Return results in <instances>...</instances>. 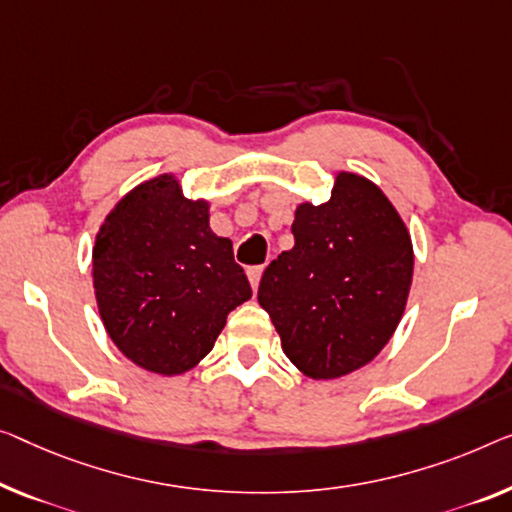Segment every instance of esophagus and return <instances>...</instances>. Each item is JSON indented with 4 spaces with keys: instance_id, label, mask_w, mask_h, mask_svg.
I'll return each mask as SVG.
<instances>
[{
    "instance_id": "1",
    "label": "esophagus",
    "mask_w": 512,
    "mask_h": 512,
    "mask_svg": "<svg viewBox=\"0 0 512 512\" xmlns=\"http://www.w3.org/2000/svg\"><path fill=\"white\" fill-rule=\"evenodd\" d=\"M262 273H264V266H250V269H248L250 287H253V289L259 287V280H262Z\"/></svg>"
}]
</instances>
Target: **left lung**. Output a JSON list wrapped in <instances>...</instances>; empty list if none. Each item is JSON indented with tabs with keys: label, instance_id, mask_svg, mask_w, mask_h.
<instances>
[{
	"label": "left lung",
	"instance_id": "left-lung-1",
	"mask_svg": "<svg viewBox=\"0 0 512 512\" xmlns=\"http://www.w3.org/2000/svg\"><path fill=\"white\" fill-rule=\"evenodd\" d=\"M292 234L294 246L266 266L257 301L305 377H345L398 329L414 278L411 234L375 181L345 170L329 202L296 207Z\"/></svg>",
	"mask_w": 512,
	"mask_h": 512
}]
</instances>
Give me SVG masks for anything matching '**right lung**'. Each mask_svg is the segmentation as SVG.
<instances>
[{"mask_svg":"<svg viewBox=\"0 0 512 512\" xmlns=\"http://www.w3.org/2000/svg\"><path fill=\"white\" fill-rule=\"evenodd\" d=\"M209 209L183 195L174 174H158L128 190L96 232L91 276L105 331L128 361L160 377L193 370L253 296Z\"/></svg>","mask_w":512,"mask_h":512,"instance_id":"add662e5","label":"right lung"}]
</instances>
